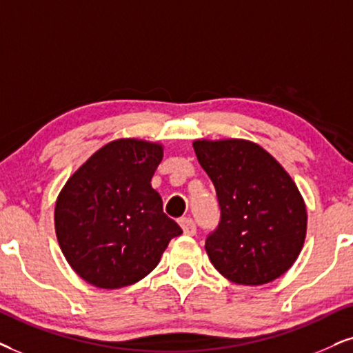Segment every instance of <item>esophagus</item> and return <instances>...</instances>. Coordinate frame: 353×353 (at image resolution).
Returning a JSON list of instances; mask_svg holds the SVG:
<instances>
[{"label": "esophagus", "instance_id": "1", "mask_svg": "<svg viewBox=\"0 0 353 353\" xmlns=\"http://www.w3.org/2000/svg\"><path fill=\"white\" fill-rule=\"evenodd\" d=\"M179 225H181L182 231H184V234L194 236V234H195V231H197V228H195V221L192 220V218H189V216L181 218V220H179Z\"/></svg>", "mask_w": 353, "mask_h": 353}]
</instances>
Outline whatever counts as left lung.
Here are the masks:
<instances>
[{
	"instance_id": "left-lung-1",
	"label": "left lung",
	"mask_w": 353,
	"mask_h": 353,
	"mask_svg": "<svg viewBox=\"0 0 353 353\" xmlns=\"http://www.w3.org/2000/svg\"><path fill=\"white\" fill-rule=\"evenodd\" d=\"M192 145L221 208L205 243L210 262L238 285L274 282L295 264L306 238V205L295 181L254 141L200 138Z\"/></svg>"
}]
</instances>
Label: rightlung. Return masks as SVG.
Here are the masks:
<instances>
[{"label": "right lung", "instance_id": "obj_1", "mask_svg": "<svg viewBox=\"0 0 353 353\" xmlns=\"http://www.w3.org/2000/svg\"><path fill=\"white\" fill-rule=\"evenodd\" d=\"M164 146L119 138L70 176L55 203V233L71 269L102 290L128 287L161 261L181 226L163 212L151 177Z\"/></svg>", "mask_w": 353, "mask_h": 353}]
</instances>
